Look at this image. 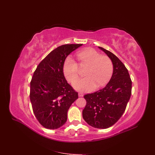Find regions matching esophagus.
I'll return each mask as SVG.
<instances>
[{
	"mask_svg": "<svg viewBox=\"0 0 155 155\" xmlns=\"http://www.w3.org/2000/svg\"><path fill=\"white\" fill-rule=\"evenodd\" d=\"M78 96L79 97H81V96H83V93H81V92H79L78 93Z\"/></svg>",
	"mask_w": 155,
	"mask_h": 155,
	"instance_id": "1",
	"label": "esophagus"
}]
</instances>
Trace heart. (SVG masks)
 Returning a JSON list of instances; mask_svg holds the SVG:
<instances>
[{
  "instance_id": "heart-1",
  "label": "heart",
  "mask_w": 155,
  "mask_h": 155,
  "mask_svg": "<svg viewBox=\"0 0 155 155\" xmlns=\"http://www.w3.org/2000/svg\"><path fill=\"white\" fill-rule=\"evenodd\" d=\"M77 56L80 65H87L89 68L85 71V77L76 81L80 74L78 64L71 57L66 59L63 72L70 83L76 81L73 84L74 88L82 92H89L104 86L113 73V64L109 57L102 55L92 48L78 51Z\"/></svg>"
}]
</instances>
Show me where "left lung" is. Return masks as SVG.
I'll use <instances>...</instances> for the list:
<instances>
[{
	"label": "left lung",
	"mask_w": 155,
	"mask_h": 155,
	"mask_svg": "<svg viewBox=\"0 0 155 155\" xmlns=\"http://www.w3.org/2000/svg\"><path fill=\"white\" fill-rule=\"evenodd\" d=\"M111 59L114 71L106 86L84 96L86 105L84 119L96 128H107L115 124L125 111L131 94V80L127 68L111 51L98 47Z\"/></svg>",
	"instance_id": "left-lung-1"
}]
</instances>
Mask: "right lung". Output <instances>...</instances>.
I'll return each mask as SVG.
<instances>
[{"instance_id":"1","label":"right lung","mask_w":155,"mask_h":155,"mask_svg":"<svg viewBox=\"0 0 155 155\" xmlns=\"http://www.w3.org/2000/svg\"><path fill=\"white\" fill-rule=\"evenodd\" d=\"M82 44H67L57 47L37 66L31 81L30 100L39 123L47 129L61 127L67 112L78 98V93L69 84L63 73L66 57Z\"/></svg>"}]
</instances>
